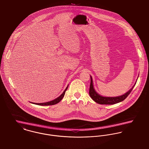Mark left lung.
Listing matches in <instances>:
<instances>
[{
    "mask_svg": "<svg viewBox=\"0 0 149 149\" xmlns=\"http://www.w3.org/2000/svg\"><path fill=\"white\" fill-rule=\"evenodd\" d=\"M91 77V83H90V91H89V94L90 97H91L92 99L96 103L100 104H109V105H112V104H115L116 103H120L124 100L127 96L130 94V93L132 91L133 88L135 86L137 80L134 84L133 86V87L128 91L126 92L125 93L118 96H115V97H108V96H103L102 95H100L98 92L95 90L94 86H93V80H92V78L91 76L90 75Z\"/></svg>",
    "mask_w": 149,
    "mask_h": 149,
    "instance_id": "obj_1",
    "label": "left lung"
}]
</instances>
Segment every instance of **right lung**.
Instances as JSON below:
<instances>
[{
  "instance_id": "right-lung-1",
  "label": "right lung",
  "mask_w": 149,
  "mask_h": 149,
  "mask_svg": "<svg viewBox=\"0 0 149 149\" xmlns=\"http://www.w3.org/2000/svg\"><path fill=\"white\" fill-rule=\"evenodd\" d=\"M68 86H69V84L68 85L67 87L66 88V89L64 90V91L63 92V93L59 96H58V97H57L56 99L52 100V101H50V102H46V103H31L32 104H36V105H54V104H56L58 103H59L62 99L63 97H64L65 96V92L67 90L68 88Z\"/></svg>"
}]
</instances>
